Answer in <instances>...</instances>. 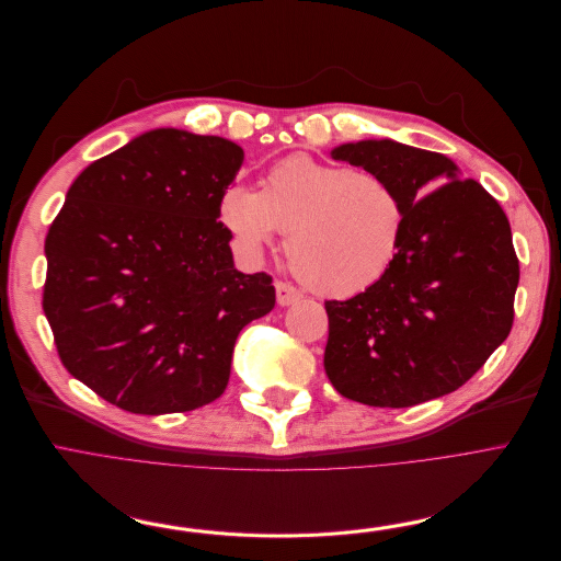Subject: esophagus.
<instances>
[{
	"mask_svg": "<svg viewBox=\"0 0 561 561\" xmlns=\"http://www.w3.org/2000/svg\"><path fill=\"white\" fill-rule=\"evenodd\" d=\"M301 299V291L295 287V285H289V283H276V301H278V306H291V304H297Z\"/></svg>",
	"mask_w": 561,
	"mask_h": 561,
	"instance_id": "1",
	"label": "esophagus"
}]
</instances>
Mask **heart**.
Listing matches in <instances>:
<instances>
[{"label":"heart","mask_w":561,"mask_h":561,"mask_svg":"<svg viewBox=\"0 0 561 561\" xmlns=\"http://www.w3.org/2000/svg\"><path fill=\"white\" fill-rule=\"evenodd\" d=\"M219 217L251 255L285 232L291 272L331 299L375 287L390 272L407 232V207L386 178L310 154L276 162L262 192L242 182L228 184Z\"/></svg>","instance_id":"heart-1"}]
</instances>
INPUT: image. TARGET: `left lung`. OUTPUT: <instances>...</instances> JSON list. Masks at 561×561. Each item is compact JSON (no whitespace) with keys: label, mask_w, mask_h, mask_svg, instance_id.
<instances>
[{"label":"left lung","mask_w":561,"mask_h":561,"mask_svg":"<svg viewBox=\"0 0 561 561\" xmlns=\"http://www.w3.org/2000/svg\"><path fill=\"white\" fill-rule=\"evenodd\" d=\"M331 157L386 178L407 207V232L375 287L324 304L329 381L342 397L381 409L455 392L514 324L520 272L510 219L440 152L363 139L335 146Z\"/></svg>","instance_id":"1"}]
</instances>
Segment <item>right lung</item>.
<instances>
[{
  "instance_id": "obj_1",
  "label": "right lung",
  "mask_w": 561,
  "mask_h": 561,
  "mask_svg": "<svg viewBox=\"0 0 561 561\" xmlns=\"http://www.w3.org/2000/svg\"><path fill=\"white\" fill-rule=\"evenodd\" d=\"M244 150L157 127L87 167L45 237L43 310L70 375L141 415L215 402L234 340L276 304L234 270L219 201Z\"/></svg>"
}]
</instances>
